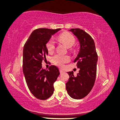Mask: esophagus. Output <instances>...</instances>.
I'll return each mask as SVG.
<instances>
[{
	"instance_id": "esophagus-1",
	"label": "esophagus",
	"mask_w": 120,
	"mask_h": 120,
	"mask_svg": "<svg viewBox=\"0 0 120 120\" xmlns=\"http://www.w3.org/2000/svg\"><path fill=\"white\" fill-rule=\"evenodd\" d=\"M59 71H60V74H62V73H63L64 72V71L62 69H60L59 70Z\"/></svg>"
}]
</instances>
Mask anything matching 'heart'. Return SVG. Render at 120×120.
Returning <instances> with one entry per match:
<instances>
[{
	"mask_svg": "<svg viewBox=\"0 0 120 120\" xmlns=\"http://www.w3.org/2000/svg\"><path fill=\"white\" fill-rule=\"evenodd\" d=\"M59 40L62 43L64 44L68 48H71L75 43V39L73 35L69 33L65 32L60 34L58 37ZM46 49L49 53H52L55 50V42L52 39H50L46 44ZM72 51V49H70ZM70 58L68 55H64L61 54H56L51 57V61L57 66L62 67L64 64L68 63Z\"/></svg>",
	"mask_w": 120,
	"mask_h": 120,
	"instance_id": "1",
	"label": "heart"
}]
</instances>
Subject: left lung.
<instances>
[{
  "label": "left lung",
  "mask_w": 120,
  "mask_h": 120,
  "mask_svg": "<svg viewBox=\"0 0 120 120\" xmlns=\"http://www.w3.org/2000/svg\"><path fill=\"white\" fill-rule=\"evenodd\" d=\"M69 31L76 36L80 43L79 51L74 61L80 70L76 76H74L72 71L68 72L69 79L66 89L71 98L81 99L89 94L95 84L98 56L95 42L90 35L79 28Z\"/></svg>",
  "instance_id": "left-lung-1"
}]
</instances>
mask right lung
I'll use <instances>...</instances> for the list:
<instances>
[{"instance_id":"right-lung-1","label":"right lung","mask_w":120,"mask_h":120,"mask_svg":"<svg viewBox=\"0 0 120 120\" xmlns=\"http://www.w3.org/2000/svg\"><path fill=\"white\" fill-rule=\"evenodd\" d=\"M61 29L39 28L34 30L23 49L22 70L31 93L39 100H46L54 93V83L60 75L59 70L51 65L48 70L42 68V61L48 54L46 44L51 36Z\"/></svg>"}]
</instances>
